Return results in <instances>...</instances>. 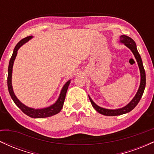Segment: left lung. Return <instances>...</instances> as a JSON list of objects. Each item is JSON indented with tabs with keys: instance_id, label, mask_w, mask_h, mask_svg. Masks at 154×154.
Here are the masks:
<instances>
[{
	"instance_id": "left-lung-1",
	"label": "left lung",
	"mask_w": 154,
	"mask_h": 154,
	"mask_svg": "<svg viewBox=\"0 0 154 154\" xmlns=\"http://www.w3.org/2000/svg\"><path fill=\"white\" fill-rule=\"evenodd\" d=\"M120 43H124L128 48H130V50L132 51V54L135 56V58L137 61V64H138L139 69H140V86L138 88V91H137V93L135 95L131 101L129 103L128 105H126L125 106L122 108H120V109H104V108L98 106V105H96L93 100L91 99V97L89 96V99L91 100L92 106L94 109L98 111L100 114H103L105 116H118V115H122V114H126V113L130 112L132 109L135 108L136 106L137 105V103H139L141 97H142L143 94V92L146 88V72H145V69L143 65V61L141 59L140 56L138 51L137 50V46H136V44L133 40L130 37L127 36V35H121L120 36Z\"/></svg>"
}]
</instances>
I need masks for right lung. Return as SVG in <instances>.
<instances>
[{"instance_id":"right-lung-1","label":"right lung","mask_w":154,"mask_h":154,"mask_svg":"<svg viewBox=\"0 0 154 154\" xmlns=\"http://www.w3.org/2000/svg\"><path fill=\"white\" fill-rule=\"evenodd\" d=\"M31 38H32V36H29L26 37V38L22 39L17 44L14 48V50L13 54H12L11 58L10 61H9V65H8V78H7V84H8V92H9V94L11 97L12 100H14L16 105L18 106L21 110L22 111V112H24V114H26L27 116H30L32 118H45V117H48V116H54L55 114H58L61 111V109H62L63 106V102H64L65 97H66V94L67 92V89H68L69 85L70 80L67 81L65 83V85H63V87L61 89V93H60L59 97L58 98V100H56V103L53 104V105L50 106L43 108V109H35L33 108L28 107L26 106L23 104L22 102L19 100L18 98H17L14 93L13 88H12V83H11V77H12V69H13V65L14 62V60L16 59V56L17 55V51L19 49L22 45H24V43H26V42L29 41Z\"/></svg>"}]
</instances>
